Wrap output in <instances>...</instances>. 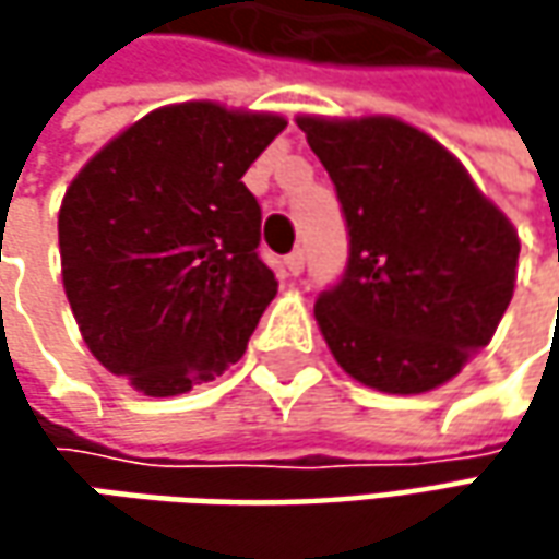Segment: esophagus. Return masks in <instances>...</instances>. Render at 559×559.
Returning <instances> with one entry per match:
<instances>
[{
	"label": "esophagus",
	"mask_w": 559,
	"mask_h": 559,
	"mask_svg": "<svg viewBox=\"0 0 559 559\" xmlns=\"http://www.w3.org/2000/svg\"><path fill=\"white\" fill-rule=\"evenodd\" d=\"M286 267H289L292 276H301L305 273V251H292L286 258Z\"/></svg>",
	"instance_id": "esophagus-1"
}]
</instances>
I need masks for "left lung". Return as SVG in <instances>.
I'll return each mask as SVG.
<instances>
[{"mask_svg": "<svg viewBox=\"0 0 559 559\" xmlns=\"http://www.w3.org/2000/svg\"><path fill=\"white\" fill-rule=\"evenodd\" d=\"M348 224L313 317L338 367L389 395L439 389L491 342L520 239L441 142L397 118H298Z\"/></svg>", "mask_w": 559, "mask_h": 559, "instance_id": "left-lung-1", "label": "left lung"}]
</instances>
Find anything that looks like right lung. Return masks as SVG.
<instances>
[{"mask_svg":"<svg viewBox=\"0 0 559 559\" xmlns=\"http://www.w3.org/2000/svg\"><path fill=\"white\" fill-rule=\"evenodd\" d=\"M283 130L280 115L167 105L68 186L58 248L71 311L98 364L136 392L183 395L246 355L276 276L242 177Z\"/></svg>","mask_w":559,"mask_h":559,"instance_id":"right-lung-1","label":"right lung"}]
</instances>
